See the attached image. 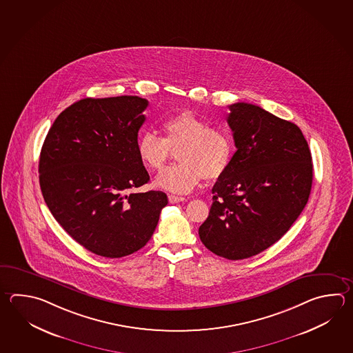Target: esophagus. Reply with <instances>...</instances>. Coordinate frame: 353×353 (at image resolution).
<instances>
[{"instance_id": "esophagus-1", "label": "esophagus", "mask_w": 353, "mask_h": 353, "mask_svg": "<svg viewBox=\"0 0 353 353\" xmlns=\"http://www.w3.org/2000/svg\"><path fill=\"white\" fill-rule=\"evenodd\" d=\"M168 201L171 203H179V202L186 201L185 197H180V196H174V194H170L168 196Z\"/></svg>"}]
</instances>
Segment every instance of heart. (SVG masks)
Returning a JSON list of instances; mask_svg holds the SVG:
<instances>
[{"label":"heart","mask_w":353,"mask_h":353,"mask_svg":"<svg viewBox=\"0 0 353 353\" xmlns=\"http://www.w3.org/2000/svg\"><path fill=\"white\" fill-rule=\"evenodd\" d=\"M165 136L144 130L137 139L138 159L144 167L159 171L177 150L179 163L159 173L156 183L176 194L191 192L202 179L216 180L229 168L234 154L232 139L228 133L211 128L209 123L192 110H183L162 123Z\"/></svg>","instance_id":"1"}]
</instances>
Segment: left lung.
I'll return each mask as SVG.
<instances>
[{
	"mask_svg": "<svg viewBox=\"0 0 353 353\" xmlns=\"http://www.w3.org/2000/svg\"><path fill=\"white\" fill-rule=\"evenodd\" d=\"M236 152L212 188L202 244L225 259L264 252L290 229L310 199L313 165L302 130L250 103L229 105Z\"/></svg>",
	"mask_w": 353,
	"mask_h": 353,
	"instance_id": "1",
	"label": "left lung"
}]
</instances>
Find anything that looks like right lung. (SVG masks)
<instances>
[{
	"label": "right lung",
	"instance_id": "add662e5",
	"mask_svg": "<svg viewBox=\"0 0 353 353\" xmlns=\"http://www.w3.org/2000/svg\"><path fill=\"white\" fill-rule=\"evenodd\" d=\"M147 107L136 95L81 99L59 114L41 148L48 208L77 243L101 256L142 249L168 203L162 191L128 194L150 181L137 154Z\"/></svg>",
	"mask_w": 353,
	"mask_h": 353
}]
</instances>
